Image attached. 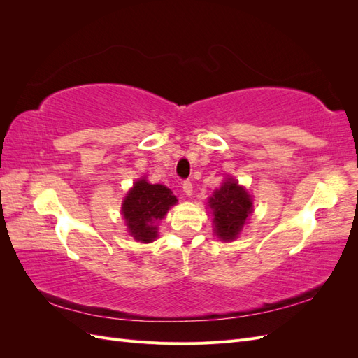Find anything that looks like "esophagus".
I'll return each mask as SVG.
<instances>
[{
	"instance_id": "esophagus-1",
	"label": "esophagus",
	"mask_w": 358,
	"mask_h": 358,
	"mask_svg": "<svg viewBox=\"0 0 358 358\" xmlns=\"http://www.w3.org/2000/svg\"><path fill=\"white\" fill-rule=\"evenodd\" d=\"M182 188H183V192H185L187 196H191V194H192V183H191V180H183L182 182Z\"/></svg>"
}]
</instances>
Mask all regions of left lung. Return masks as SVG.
<instances>
[{"mask_svg":"<svg viewBox=\"0 0 358 358\" xmlns=\"http://www.w3.org/2000/svg\"><path fill=\"white\" fill-rule=\"evenodd\" d=\"M209 206L215 216V233L222 241H233L252 212L249 194L233 179L224 182V185L213 192Z\"/></svg>","mask_w":358,"mask_h":358,"instance_id":"obj_1","label":"left lung"}]
</instances>
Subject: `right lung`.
<instances>
[{"instance_id": "1", "label": "right lung", "mask_w": 358, "mask_h": 358, "mask_svg": "<svg viewBox=\"0 0 358 358\" xmlns=\"http://www.w3.org/2000/svg\"><path fill=\"white\" fill-rule=\"evenodd\" d=\"M176 201V197L164 185H152L145 179L136 182L122 204L125 222L134 239L140 242L154 241L157 237V225L154 224Z\"/></svg>"}]
</instances>
